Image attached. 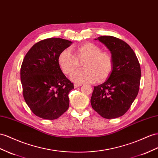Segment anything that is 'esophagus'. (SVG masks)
Instances as JSON below:
<instances>
[{
    "instance_id": "esophagus-1",
    "label": "esophagus",
    "mask_w": 158,
    "mask_h": 158,
    "mask_svg": "<svg viewBox=\"0 0 158 158\" xmlns=\"http://www.w3.org/2000/svg\"><path fill=\"white\" fill-rule=\"evenodd\" d=\"M81 86V85H80V84H74V87L75 88H78Z\"/></svg>"
}]
</instances>
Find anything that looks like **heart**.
I'll list each match as a JSON object with an SVG mask.
<instances>
[{
	"label": "heart",
	"mask_w": 158,
	"mask_h": 158,
	"mask_svg": "<svg viewBox=\"0 0 158 158\" xmlns=\"http://www.w3.org/2000/svg\"><path fill=\"white\" fill-rule=\"evenodd\" d=\"M98 44L86 43L76 47L74 55L70 51L63 50L58 56V63L65 75H71L77 69L80 63H83L82 71L71 76V80L76 83H94L106 81L114 69V59L110 52L102 51Z\"/></svg>",
	"instance_id": "b5f03b06"
}]
</instances>
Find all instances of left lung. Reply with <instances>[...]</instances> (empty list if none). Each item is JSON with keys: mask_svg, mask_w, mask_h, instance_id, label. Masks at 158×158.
Segmentation results:
<instances>
[{"mask_svg": "<svg viewBox=\"0 0 158 158\" xmlns=\"http://www.w3.org/2000/svg\"><path fill=\"white\" fill-rule=\"evenodd\" d=\"M95 40L110 50L114 65L106 81L94 87L91 106L104 118H119L127 111L138 94L140 64L134 51L123 40L112 36H102Z\"/></svg>", "mask_w": 158, "mask_h": 158, "instance_id": "obj_1", "label": "left lung"}]
</instances>
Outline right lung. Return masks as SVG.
<instances>
[{"label":"right lung","instance_id":"1","mask_svg":"<svg viewBox=\"0 0 158 158\" xmlns=\"http://www.w3.org/2000/svg\"><path fill=\"white\" fill-rule=\"evenodd\" d=\"M71 44L70 40L60 38L40 40L23 59L21 81L24 99L40 118L56 119L68 110V95L74 86L63 73L58 56Z\"/></svg>","mask_w":158,"mask_h":158}]
</instances>
